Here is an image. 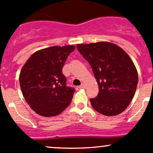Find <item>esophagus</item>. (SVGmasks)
I'll list each match as a JSON object with an SVG mask.
<instances>
[{
	"label": "esophagus",
	"mask_w": 153,
	"mask_h": 153,
	"mask_svg": "<svg viewBox=\"0 0 153 153\" xmlns=\"http://www.w3.org/2000/svg\"><path fill=\"white\" fill-rule=\"evenodd\" d=\"M85 84H84V83H82L81 85H80V86H79V88H85Z\"/></svg>",
	"instance_id": "obj_1"
}]
</instances>
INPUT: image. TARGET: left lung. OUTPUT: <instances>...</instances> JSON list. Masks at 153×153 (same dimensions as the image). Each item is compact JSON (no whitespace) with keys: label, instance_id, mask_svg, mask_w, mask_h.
I'll list each match as a JSON object with an SVG mask.
<instances>
[{"label":"left lung","instance_id":"left-lung-1","mask_svg":"<svg viewBox=\"0 0 153 153\" xmlns=\"http://www.w3.org/2000/svg\"><path fill=\"white\" fill-rule=\"evenodd\" d=\"M77 49L90 64L99 85V94L90 99L93 108L105 116L124 111L138 82L137 71L129 56L119 46L106 42L77 45Z\"/></svg>","mask_w":153,"mask_h":153}]
</instances>
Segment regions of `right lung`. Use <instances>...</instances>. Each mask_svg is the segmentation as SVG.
I'll use <instances>...</instances> for the list:
<instances>
[{"instance_id": "right-lung-1", "label": "right lung", "mask_w": 153, "mask_h": 153, "mask_svg": "<svg viewBox=\"0 0 153 153\" xmlns=\"http://www.w3.org/2000/svg\"><path fill=\"white\" fill-rule=\"evenodd\" d=\"M74 50L73 45L43 49L34 52L23 67L19 75L22 94L39 115L57 116L71 103L75 90L67 86L62 68Z\"/></svg>"}]
</instances>
